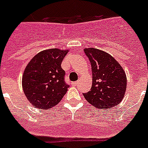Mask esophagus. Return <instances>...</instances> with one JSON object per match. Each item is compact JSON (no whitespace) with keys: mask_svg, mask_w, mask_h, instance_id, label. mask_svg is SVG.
I'll list each match as a JSON object with an SVG mask.
<instances>
[{"mask_svg":"<svg viewBox=\"0 0 148 148\" xmlns=\"http://www.w3.org/2000/svg\"><path fill=\"white\" fill-rule=\"evenodd\" d=\"M78 83H79V81H75V82H72V85L73 86H77L78 84Z\"/></svg>","mask_w":148,"mask_h":148,"instance_id":"esophagus-1","label":"esophagus"}]
</instances>
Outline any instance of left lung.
<instances>
[{"label":"left lung","instance_id":"8db88e82","mask_svg":"<svg viewBox=\"0 0 148 148\" xmlns=\"http://www.w3.org/2000/svg\"><path fill=\"white\" fill-rule=\"evenodd\" d=\"M91 63L92 85L84 93L86 101L99 109L116 106L122 101L126 89V75L114 57L95 48L84 49Z\"/></svg>","mask_w":148,"mask_h":148}]
</instances>
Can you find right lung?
I'll return each mask as SVG.
<instances>
[{"mask_svg":"<svg viewBox=\"0 0 148 148\" xmlns=\"http://www.w3.org/2000/svg\"><path fill=\"white\" fill-rule=\"evenodd\" d=\"M68 50L49 49L30 61L22 76V88L28 101L40 109H49L62 100L69 86L61 64Z\"/></svg>","mask_w":148,"mask_h":148,"instance_id":"right-lung-1","label":"right lung"}]
</instances>
